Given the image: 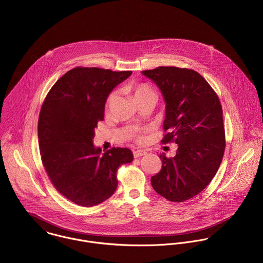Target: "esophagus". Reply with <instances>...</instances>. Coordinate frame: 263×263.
<instances>
[{
  "label": "esophagus",
  "instance_id": "esophagus-1",
  "mask_svg": "<svg viewBox=\"0 0 263 263\" xmlns=\"http://www.w3.org/2000/svg\"><path fill=\"white\" fill-rule=\"evenodd\" d=\"M145 155H146V152L143 151V149H135V151H133L134 158H140V157H143Z\"/></svg>",
  "mask_w": 263,
  "mask_h": 263
}]
</instances>
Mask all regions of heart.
I'll use <instances>...</instances> for the list:
<instances>
[{
	"mask_svg": "<svg viewBox=\"0 0 263 263\" xmlns=\"http://www.w3.org/2000/svg\"><path fill=\"white\" fill-rule=\"evenodd\" d=\"M127 89L130 90L135 100L136 101H139L140 99L142 98H145V97H148V96H156V92L155 90L146 83H140V82H130L128 85H127ZM115 99H116V93L115 92H111L108 95L106 101H105V108L106 109H109L110 106L114 104L115 102ZM138 141H141V138L138 137L137 138Z\"/></svg>",
	"mask_w": 263,
	"mask_h": 263,
	"instance_id": "1",
	"label": "heart"
}]
</instances>
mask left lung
<instances>
[{
  "instance_id": "obj_1",
  "label": "left lung",
  "mask_w": 263,
  "mask_h": 263,
  "mask_svg": "<svg viewBox=\"0 0 263 263\" xmlns=\"http://www.w3.org/2000/svg\"><path fill=\"white\" fill-rule=\"evenodd\" d=\"M142 74L158 85L166 104L161 143L178 144L174 158L159 155L161 170L152 185L165 199L183 202L199 194L220 165L226 148L221 105L192 69L161 66Z\"/></svg>"
}]
</instances>
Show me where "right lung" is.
<instances>
[{
    "mask_svg": "<svg viewBox=\"0 0 263 263\" xmlns=\"http://www.w3.org/2000/svg\"><path fill=\"white\" fill-rule=\"evenodd\" d=\"M131 74L76 67L53 84L42 105L37 131L43 164L53 187L77 205L90 208L109 198L119 166L133 160L129 148L112 147L101 155L92 143L109 92Z\"/></svg>",
    "mask_w": 263,
    "mask_h": 263,
    "instance_id": "right-lung-1",
    "label": "right lung"
}]
</instances>
